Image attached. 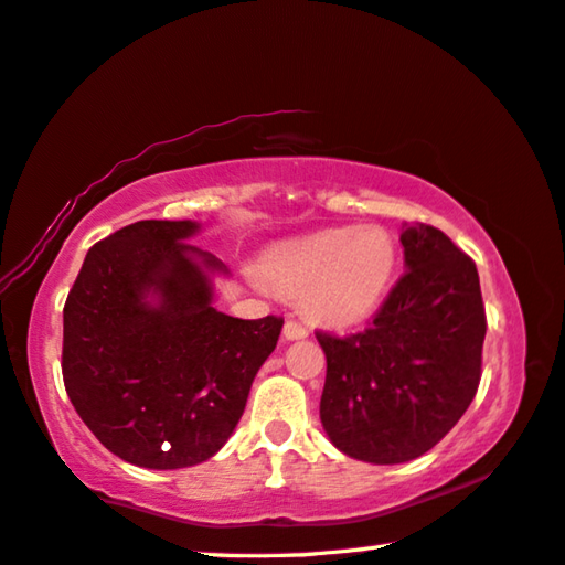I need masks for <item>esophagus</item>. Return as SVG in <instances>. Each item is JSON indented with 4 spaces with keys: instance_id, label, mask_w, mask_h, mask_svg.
Masks as SVG:
<instances>
[{
    "instance_id": "obj_1",
    "label": "esophagus",
    "mask_w": 565,
    "mask_h": 565,
    "mask_svg": "<svg viewBox=\"0 0 565 565\" xmlns=\"http://www.w3.org/2000/svg\"><path fill=\"white\" fill-rule=\"evenodd\" d=\"M284 337L289 339V342H294V339H307L309 337V329L303 327V324H299V321H294V319H289L284 324Z\"/></svg>"
}]
</instances>
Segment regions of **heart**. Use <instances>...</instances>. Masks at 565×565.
<instances>
[{"mask_svg": "<svg viewBox=\"0 0 565 565\" xmlns=\"http://www.w3.org/2000/svg\"><path fill=\"white\" fill-rule=\"evenodd\" d=\"M397 246L380 226H342L266 250L264 274L276 291L301 299L311 321L347 329L380 309L395 279Z\"/></svg>", "mask_w": 565, "mask_h": 565, "instance_id": "b5f03b06", "label": "heart"}]
</instances>
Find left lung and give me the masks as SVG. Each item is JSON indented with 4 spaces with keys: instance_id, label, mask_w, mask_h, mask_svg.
I'll use <instances>...</instances> for the list:
<instances>
[{
    "instance_id": "8db88e82",
    "label": "left lung",
    "mask_w": 565,
    "mask_h": 565,
    "mask_svg": "<svg viewBox=\"0 0 565 565\" xmlns=\"http://www.w3.org/2000/svg\"><path fill=\"white\" fill-rule=\"evenodd\" d=\"M407 271L370 329L319 331L327 380L319 417L337 450L397 465L443 440L480 384L486 307L478 268L440 228L402 226Z\"/></svg>"
}]
</instances>
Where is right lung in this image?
<instances>
[{"instance_id": "1", "label": "right lung", "mask_w": 565, "mask_h": 565, "mask_svg": "<svg viewBox=\"0 0 565 565\" xmlns=\"http://www.w3.org/2000/svg\"><path fill=\"white\" fill-rule=\"evenodd\" d=\"M195 221H138L87 250L62 311V377L97 440L150 470L216 455L284 319L213 307L228 268L188 244Z\"/></svg>"}]
</instances>
